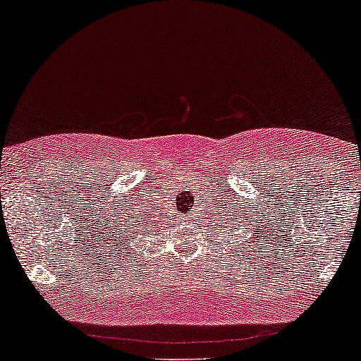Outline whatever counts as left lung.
<instances>
[{"label": "left lung", "mask_w": 361, "mask_h": 361, "mask_svg": "<svg viewBox=\"0 0 361 361\" xmlns=\"http://www.w3.org/2000/svg\"><path fill=\"white\" fill-rule=\"evenodd\" d=\"M226 196V195H224ZM226 196L222 200V215H219L220 220H216V226H219V231H224V241L228 244H235V243H243L244 244V253H246L247 246H250L251 235H258L259 232H270V227H272V216L275 215L274 213H267L263 212L265 210V204H262V201H251L250 200H244V203L239 201L238 197H232ZM262 200V197H259ZM275 220V227H277V219ZM277 231V228H274ZM269 235V234H267ZM265 235V238H267ZM255 243H259L258 239ZM243 246H239L235 250H241ZM241 253V251H238ZM241 257V255H239Z\"/></svg>", "instance_id": "left-lung-1"}]
</instances>
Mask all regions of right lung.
<instances>
[{
  "instance_id": "1",
  "label": "right lung",
  "mask_w": 361,
  "mask_h": 361,
  "mask_svg": "<svg viewBox=\"0 0 361 361\" xmlns=\"http://www.w3.org/2000/svg\"><path fill=\"white\" fill-rule=\"evenodd\" d=\"M120 208H126V210H118L114 208L115 212H118V216H111L104 220V244H108V247H111V255H126L133 250V244L135 243V235L145 234L146 228L153 227V224H149V212L139 210L137 203H133L130 200H127L126 203L117 204ZM153 232V231H151Z\"/></svg>"
}]
</instances>
